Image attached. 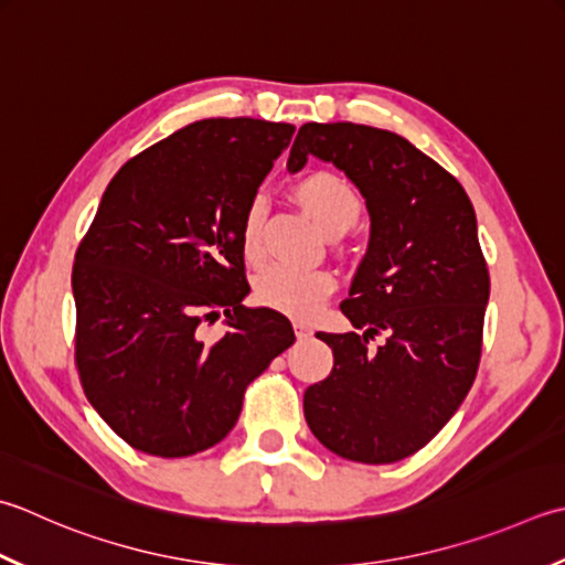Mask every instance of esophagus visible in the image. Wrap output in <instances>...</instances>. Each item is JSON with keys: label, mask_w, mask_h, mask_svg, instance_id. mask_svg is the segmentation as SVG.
<instances>
[{"label": "esophagus", "mask_w": 565, "mask_h": 565, "mask_svg": "<svg viewBox=\"0 0 565 565\" xmlns=\"http://www.w3.org/2000/svg\"><path fill=\"white\" fill-rule=\"evenodd\" d=\"M294 330H296V338H298V340L311 338V328H308L306 323H294Z\"/></svg>", "instance_id": "obj_1"}]
</instances>
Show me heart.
Instances as JSON below:
<instances>
[{
    "label": "heart",
    "mask_w": 565,
    "mask_h": 565,
    "mask_svg": "<svg viewBox=\"0 0 565 565\" xmlns=\"http://www.w3.org/2000/svg\"><path fill=\"white\" fill-rule=\"evenodd\" d=\"M296 203L303 213L326 232L328 237L345 235L348 230L358 225L362 215V201L345 179L330 173L316 171L303 175L294 185ZM262 225H264V205L254 201L242 217L239 242L247 259H257L262 254ZM333 276L323 269H298L289 264H269L262 269L254 281V296L257 301L274 311L291 318L308 320L318 313L326 298L333 294Z\"/></svg>",
    "instance_id": "1"
}]
</instances>
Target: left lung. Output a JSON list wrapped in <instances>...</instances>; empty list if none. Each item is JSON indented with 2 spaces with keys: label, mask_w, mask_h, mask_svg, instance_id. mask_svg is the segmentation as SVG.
Returning <instances> with one entry per match:
<instances>
[{
  "label": "left lung",
  "mask_w": 565,
  "mask_h": 565,
  "mask_svg": "<svg viewBox=\"0 0 565 565\" xmlns=\"http://www.w3.org/2000/svg\"><path fill=\"white\" fill-rule=\"evenodd\" d=\"M308 157L358 185L370 242L340 311L350 333H318L333 372L303 394L313 436L335 456L384 466L422 450L475 382L490 274L468 193L394 131L335 121L298 129L286 169ZM382 332L377 351L369 340Z\"/></svg>",
  "instance_id": "obj_1"
}]
</instances>
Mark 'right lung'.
Returning a JSON list of instances; mask_svg holds the SVG:
<instances>
[{
	"mask_svg": "<svg viewBox=\"0 0 565 565\" xmlns=\"http://www.w3.org/2000/svg\"><path fill=\"white\" fill-rule=\"evenodd\" d=\"M294 125L201 119L129 159L75 254V362L87 402L131 448L185 458L237 424L252 380L294 345L247 308L239 227ZM225 312L217 343L196 330Z\"/></svg>",
	"mask_w": 565,
	"mask_h": 565,
	"instance_id": "right-lung-1",
	"label": "right lung"
}]
</instances>
